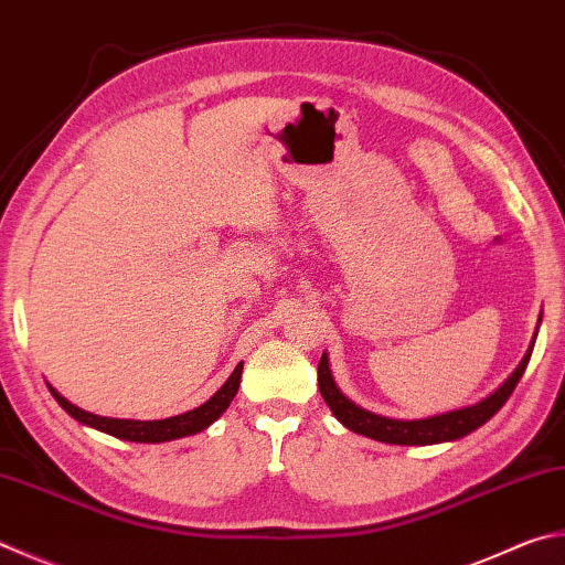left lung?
<instances>
[{
    "instance_id": "8db88e82",
    "label": "left lung",
    "mask_w": 565,
    "mask_h": 565,
    "mask_svg": "<svg viewBox=\"0 0 565 565\" xmlns=\"http://www.w3.org/2000/svg\"><path fill=\"white\" fill-rule=\"evenodd\" d=\"M533 341H536V338H533ZM533 341L524 355V361L519 363L516 371L507 377V383L501 385L497 393H491L477 405L452 409V413H445V415H435L425 419H390L375 413H367V409L358 407L341 393V390H338V385L333 383L331 367H328L326 353L321 355V363H318V390H321L326 405L333 409L338 423H343L348 429H353L358 435L371 437V439H377V443H387V445L449 443V439H459L469 433H475V429H479L487 419H491L499 413L501 405H504L511 397V393H514L521 375L526 371L529 358L533 351Z\"/></svg>"
}]
</instances>
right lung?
Segmentation results:
<instances>
[{"mask_svg": "<svg viewBox=\"0 0 565 565\" xmlns=\"http://www.w3.org/2000/svg\"><path fill=\"white\" fill-rule=\"evenodd\" d=\"M242 365L244 363L234 367V373L227 377V383H224L204 405L190 409V413L168 417V419H148V423L146 419H116V417H100L94 413H86V409L71 405L66 397H61L51 385H49V390H51V395L56 397V403L64 407L71 417L88 427L100 429V433L113 435L118 439H128V443H170V439H180V437L202 433L204 427H210L214 419H217L224 409L230 407V403L239 390Z\"/></svg>", "mask_w": 565, "mask_h": 565, "instance_id": "1", "label": "right lung"}]
</instances>
